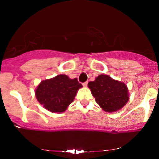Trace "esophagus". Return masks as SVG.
<instances>
[{"label":"esophagus","mask_w":159,"mask_h":159,"mask_svg":"<svg viewBox=\"0 0 159 159\" xmlns=\"http://www.w3.org/2000/svg\"><path fill=\"white\" fill-rule=\"evenodd\" d=\"M87 83H88V82H87V81H86V82H84V83H83V84H83L84 87H87Z\"/></svg>","instance_id":"obj_1"}]
</instances>
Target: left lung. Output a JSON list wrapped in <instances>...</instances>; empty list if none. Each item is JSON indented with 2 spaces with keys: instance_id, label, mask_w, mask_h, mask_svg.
<instances>
[{
  "instance_id": "left-lung-1",
  "label": "left lung",
  "mask_w": 159,
  "mask_h": 159,
  "mask_svg": "<svg viewBox=\"0 0 159 159\" xmlns=\"http://www.w3.org/2000/svg\"><path fill=\"white\" fill-rule=\"evenodd\" d=\"M88 87L96 103L106 112H115L129 101V91L123 82L114 80L106 75H99Z\"/></svg>"
}]
</instances>
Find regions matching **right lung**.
<instances>
[{
    "instance_id": "add662e5",
    "label": "right lung",
    "mask_w": 159,
    "mask_h": 159,
    "mask_svg": "<svg viewBox=\"0 0 159 159\" xmlns=\"http://www.w3.org/2000/svg\"><path fill=\"white\" fill-rule=\"evenodd\" d=\"M81 84L77 78L70 79L66 75H58L44 80L35 90L36 98L45 109L53 113H61L74 101Z\"/></svg>"
}]
</instances>
